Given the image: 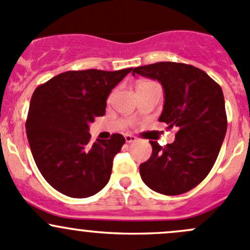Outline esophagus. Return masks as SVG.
Here are the masks:
<instances>
[{"label": "esophagus", "mask_w": 250, "mask_h": 250, "mask_svg": "<svg viewBox=\"0 0 250 250\" xmlns=\"http://www.w3.org/2000/svg\"><path fill=\"white\" fill-rule=\"evenodd\" d=\"M125 139L128 144H129V143H134V141L137 140V137H135V135H132V134H125Z\"/></svg>", "instance_id": "34e87169"}]
</instances>
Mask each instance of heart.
Masks as SVG:
<instances>
[{
  "label": "heart",
  "instance_id": "1",
  "mask_svg": "<svg viewBox=\"0 0 250 250\" xmlns=\"http://www.w3.org/2000/svg\"><path fill=\"white\" fill-rule=\"evenodd\" d=\"M152 85H157L155 82H151V81H141V82L138 83L137 89H143V88H148L152 87Z\"/></svg>",
  "mask_w": 250,
  "mask_h": 250
}]
</instances>
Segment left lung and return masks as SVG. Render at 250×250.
<instances>
[{
  "instance_id": "1",
  "label": "left lung",
  "mask_w": 250,
  "mask_h": 250,
  "mask_svg": "<svg viewBox=\"0 0 250 250\" xmlns=\"http://www.w3.org/2000/svg\"><path fill=\"white\" fill-rule=\"evenodd\" d=\"M133 75L160 81L165 106L160 122L175 128V140L150 141L152 155L141 163L144 183L158 193L176 196L192 190L213 168L228 129L221 87L198 67L161 62L135 67Z\"/></svg>"
}]
</instances>
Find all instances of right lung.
<instances>
[{"label": "right lung", "instance_id": "obj_1", "mask_svg": "<svg viewBox=\"0 0 250 250\" xmlns=\"http://www.w3.org/2000/svg\"><path fill=\"white\" fill-rule=\"evenodd\" d=\"M132 69L66 71L35 89L27 140L42 176L62 195L89 197L109 183L113 157L125 139L116 133L90 144L88 125L105 115L111 90Z\"/></svg>", "mask_w": 250, "mask_h": 250}]
</instances>
